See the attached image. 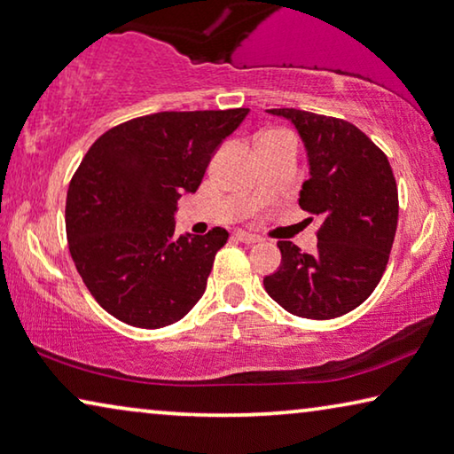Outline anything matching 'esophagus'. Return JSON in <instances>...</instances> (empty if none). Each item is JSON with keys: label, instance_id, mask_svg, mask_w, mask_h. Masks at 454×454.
Returning a JSON list of instances; mask_svg holds the SVG:
<instances>
[{"label": "esophagus", "instance_id": "obj_1", "mask_svg": "<svg viewBox=\"0 0 454 454\" xmlns=\"http://www.w3.org/2000/svg\"><path fill=\"white\" fill-rule=\"evenodd\" d=\"M234 239H236V240H240V242H247V245H254V242H261V240H262L261 236L250 234V232H245V230H236V232H234Z\"/></svg>", "mask_w": 454, "mask_h": 454}]
</instances>
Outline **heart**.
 Returning a JSON list of instances; mask_svg holds the SVG:
<instances>
[{"label": "heart", "mask_w": 454, "mask_h": 454, "mask_svg": "<svg viewBox=\"0 0 454 454\" xmlns=\"http://www.w3.org/2000/svg\"><path fill=\"white\" fill-rule=\"evenodd\" d=\"M269 138H289V137H287V134H283V132H265V134H261L259 142L261 140H269Z\"/></svg>", "instance_id": "heart-1"}]
</instances>
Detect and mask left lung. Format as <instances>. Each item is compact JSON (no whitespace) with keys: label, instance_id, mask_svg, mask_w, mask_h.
Instances as JSON below:
<instances>
[{"label":"left lung","instance_id":"8db88e82","mask_svg":"<svg viewBox=\"0 0 454 454\" xmlns=\"http://www.w3.org/2000/svg\"><path fill=\"white\" fill-rule=\"evenodd\" d=\"M292 121L308 157L300 206L322 220L317 250L281 240V265L267 294L289 314L330 320L367 300L387 267L397 228V185L389 160L350 121L320 114L267 110Z\"/></svg>","mask_w":454,"mask_h":454}]
</instances>
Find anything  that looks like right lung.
Instances as JSON below:
<instances>
[{
  "mask_svg": "<svg viewBox=\"0 0 454 454\" xmlns=\"http://www.w3.org/2000/svg\"><path fill=\"white\" fill-rule=\"evenodd\" d=\"M248 110L160 112L107 130L67 192L73 262L98 303L137 328L179 322L204 295L224 228L175 236V207Z\"/></svg>",
  "mask_w": 454,
  "mask_h": 454,
  "instance_id": "add662e5",
  "label": "right lung"
}]
</instances>
